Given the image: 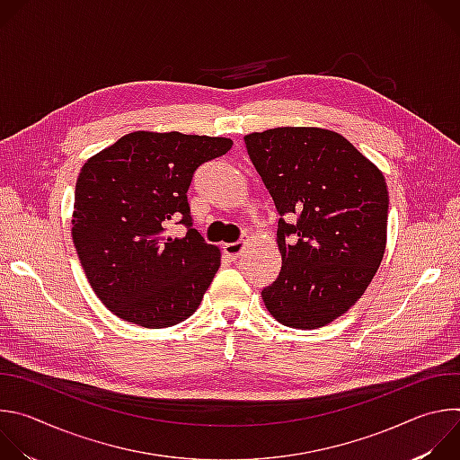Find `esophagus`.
I'll return each mask as SVG.
<instances>
[{"instance_id": "esophagus-1", "label": "esophagus", "mask_w": 460, "mask_h": 460, "mask_svg": "<svg viewBox=\"0 0 460 460\" xmlns=\"http://www.w3.org/2000/svg\"><path fill=\"white\" fill-rule=\"evenodd\" d=\"M243 247H245V243H243V242L226 243V245H224V252H226V256H227V258H231V260H236V258L242 254Z\"/></svg>"}]
</instances>
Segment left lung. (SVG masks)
Returning a JSON list of instances; mask_svg holds the SVG:
<instances>
[{
	"mask_svg": "<svg viewBox=\"0 0 460 460\" xmlns=\"http://www.w3.org/2000/svg\"><path fill=\"white\" fill-rule=\"evenodd\" d=\"M243 142L282 217V270L261 298L280 323L316 330L355 305L380 266L389 206L384 174L327 128L277 127ZM286 214L297 222L288 225Z\"/></svg>",
	"mask_w": 460,
	"mask_h": 460,
	"instance_id": "8db88e82",
	"label": "left lung"
}]
</instances>
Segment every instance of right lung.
<instances>
[{
  "label": "right lung",
  "mask_w": 460,
  "mask_h": 460,
  "mask_svg": "<svg viewBox=\"0 0 460 460\" xmlns=\"http://www.w3.org/2000/svg\"><path fill=\"white\" fill-rule=\"evenodd\" d=\"M229 138L137 130L94 155L75 189L73 242L96 296L116 316L151 330L199 309L220 249L192 227L194 171L226 155ZM186 226L181 239L166 234Z\"/></svg>",
  "instance_id": "1"
}]
</instances>
